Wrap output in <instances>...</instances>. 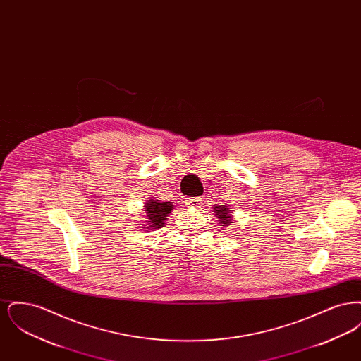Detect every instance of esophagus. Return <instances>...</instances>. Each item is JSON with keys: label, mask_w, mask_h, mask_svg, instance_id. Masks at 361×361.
<instances>
[{"label": "esophagus", "mask_w": 361, "mask_h": 361, "mask_svg": "<svg viewBox=\"0 0 361 361\" xmlns=\"http://www.w3.org/2000/svg\"><path fill=\"white\" fill-rule=\"evenodd\" d=\"M202 197H188L187 199V206L190 208H200L202 206Z\"/></svg>", "instance_id": "1"}]
</instances>
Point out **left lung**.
Returning <instances> with one entry per match:
<instances>
[{"mask_svg":"<svg viewBox=\"0 0 361 361\" xmlns=\"http://www.w3.org/2000/svg\"><path fill=\"white\" fill-rule=\"evenodd\" d=\"M214 211L216 212L218 218H219V224L222 226H228L233 224V215H231V208L227 206H215Z\"/></svg>","mask_w":361,"mask_h":361,"instance_id":"left-lung-1","label":"left lung"}]
</instances>
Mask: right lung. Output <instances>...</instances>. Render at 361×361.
Returning a JSON list of instances; mask_svg holds the SVG:
<instances>
[{
    "mask_svg": "<svg viewBox=\"0 0 361 361\" xmlns=\"http://www.w3.org/2000/svg\"><path fill=\"white\" fill-rule=\"evenodd\" d=\"M173 209V204L171 202H159L157 199H149L146 203H145V212H146V216L145 221L146 224L145 226H147L146 228L147 230H153V228H159V227H164V224L166 222L168 219V215L171 214V211ZM142 222V221H139Z\"/></svg>",
    "mask_w": 361,
    "mask_h": 361,
    "instance_id": "right-lung-1",
    "label": "right lung"
}]
</instances>
